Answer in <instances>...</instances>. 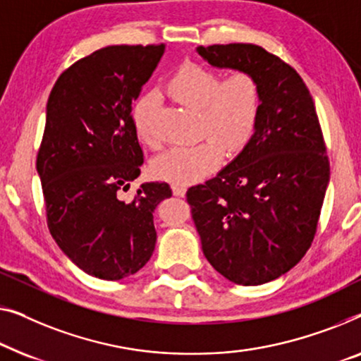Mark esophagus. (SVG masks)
I'll list each match as a JSON object with an SVG mask.
<instances>
[{"label": "esophagus", "mask_w": 361, "mask_h": 361, "mask_svg": "<svg viewBox=\"0 0 361 361\" xmlns=\"http://www.w3.org/2000/svg\"><path fill=\"white\" fill-rule=\"evenodd\" d=\"M171 191H173L175 196H185L186 195V188L183 185H171Z\"/></svg>", "instance_id": "34e87169"}]
</instances>
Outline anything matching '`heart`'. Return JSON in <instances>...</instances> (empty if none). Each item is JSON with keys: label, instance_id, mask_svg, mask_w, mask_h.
Listing matches in <instances>:
<instances>
[{"label": "heart", "instance_id": "1", "mask_svg": "<svg viewBox=\"0 0 361 361\" xmlns=\"http://www.w3.org/2000/svg\"><path fill=\"white\" fill-rule=\"evenodd\" d=\"M169 93L176 101L197 109V130L206 135L195 145L173 147L154 161V173L173 185H188L204 178L221 164L224 150L238 152L248 144L262 113V90L257 78L235 72L221 80L216 70L186 63L169 80ZM147 93L135 101L132 121L137 135L154 145L145 128V113L155 103Z\"/></svg>", "mask_w": 361, "mask_h": 361}]
</instances>
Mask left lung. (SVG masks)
Listing matches in <instances>:
<instances>
[{"label": "left lung", "instance_id": "1", "mask_svg": "<svg viewBox=\"0 0 361 361\" xmlns=\"http://www.w3.org/2000/svg\"><path fill=\"white\" fill-rule=\"evenodd\" d=\"M196 50L212 67L253 75L262 90L248 144L186 192L207 262L229 281L257 286L291 270L311 247L331 176L326 142L291 65L253 44Z\"/></svg>", "mask_w": 361, "mask_h": 361}]
</instances>
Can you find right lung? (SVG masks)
<instances>
[{"instance_id": "obj_1", "label": "right lung", "mask_w": 361, "mask_h": 361, "mask_svg": "<svg viewBox=\"0 0 361 361\" xmlns=\"http://www.w3.org/2000/svg\"><path fill=\"white\" fill-rule=\"evenodd\" d=\"M165 45H109L75 62L47 101L37 173L47 226L62 252L91 276L116 281L150 260L154 211L171 196L169 183H144V154L132 103L159 65Z\"/></svg>"}]
</instances>
